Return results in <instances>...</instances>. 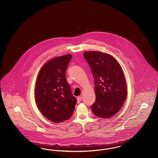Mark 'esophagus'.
<instances>
[{
	"label": "esophagus",
	"mask_w": 158,
	"mask_h": 158,
	"mask_svg": "<svg viewBox=\"0 0 158 158\" xmlns=\"http://www.w3.org/2000/svg\"><path fill=\"white\" fill-rule=\"evenodd\" d=\"M77 103H80L81 100H82V97H77Z\"/></svg>",
	"instance_id": "obj_1"
}]
</instances>
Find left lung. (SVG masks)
I'll use <instances>...</instances> for the list:
<instances>
[{
	"instance_id": "left-lung-1",
	"label": "left lung",
	"mask_w": 158,
	"mask_h": 158,
	"mask_svg": "<svg viewBox=\"0 0 158 158\" xmlns=\"http://www.w3.org/2000/svg\"><path fill=\"white\" fill-rule=\"evenodd\" d=\"M83 56L94 77L96 99L90 108L98 117L107 118L119 111L127 97L125 77L118 62L99 52H86Z\"/></svg>"
}]
</instances>
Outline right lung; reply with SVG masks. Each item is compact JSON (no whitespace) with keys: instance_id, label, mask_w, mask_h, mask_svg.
<instances>
[{"instance_id":"obj_1","label":"right lung","mask_w":158,"mask_h":158,"mask_svg":"<svg viewBox=\"0 0 158 158\" xmlns=\"http://www.w3.org/2000/svg\"><path fill=\"white\" fill-rule=\"evenodd\" d=\"M72 57L71 54H67L49 60L38 75L36 104L43 115L54 123L70 118L77 102L65 75Z\"/></svg>"}]
</instances>
